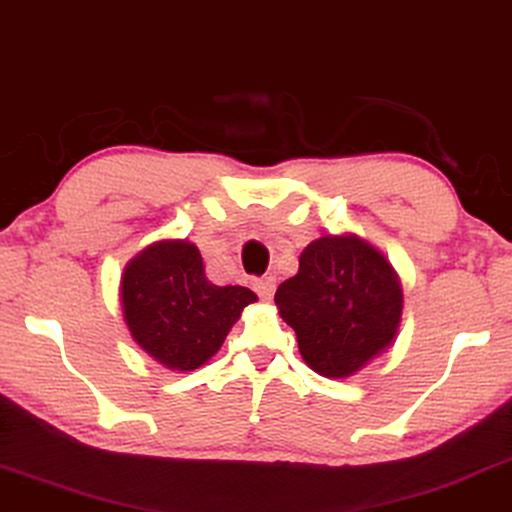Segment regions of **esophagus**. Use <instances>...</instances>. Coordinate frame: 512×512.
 Listing matches in <instances>:
<instances>
[{
  "mask_svg": "<svg viewBox=\"0 0 512 512\" xmlns=\"http://www.w3.org/2000/svg\"><path fill=\"white\" fill-rule=\"evenodd\" d=\"M274 288H277V279H274V277H261V279L254 281V291L261 295L263 300L272 298Z\"/></svg>",
  "mask_w": 512,
  "mask_h": 512,
  "instance_id": "1",
  "label": "esophagus"
}]
</instances>
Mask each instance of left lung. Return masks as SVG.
I'll list each match as a JSON object with an SVG mask.
<instances>
[{"mask_svg": "<svg viewBox=\"0 0 512 512\" xmlns=\"http://www.w3.org/2000/svg\"><path fill=\"white\" fill-rule=\"evenodd\" d=\"M274 305L298 335L302 360L325 379H348L395 342L404 293L374 244L328 233L302 249L298 274L277 288Z\"/></svg>", "mask_w": 512, "mask_h": 512, "instance_id": "8db88e82", "label": "left lung"}]
</instances>
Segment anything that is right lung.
<instances>
[{
	"instance_id": "1",
	"label": "right lung",
	"mask_w": 512,
	"mask_h": 512,
	"mask_svg": "<svg viewBox=\"0 0 512 512\" xmlns=\"http://www.w3.org/2000/svg\"><path fill=\"white\" fill-rule=\"evenodd\" d=\"M124 323L133 342L168 369L203 367L256 302L244 286H217L189 240H157L127 263L120 281Z\"/></svg>"
}]
</instances>
